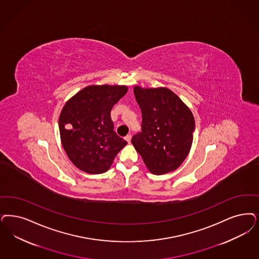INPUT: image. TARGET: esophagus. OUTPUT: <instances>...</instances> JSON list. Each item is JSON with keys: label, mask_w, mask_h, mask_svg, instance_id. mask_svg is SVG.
I'll use <instances>...</instances> for the list:
<instances>
[{"label": "esophagus", "mask_w": 259, "mask_h": 259, "mask_svg": "<svg viewBox=\"0 0 259 259\" xmlns=\"http://www.w3.org/2000/svg\"><path fill=\"white\" fill-rule=\"evenodd\" d=\"M131 138H132V136H131V135H127V136L125 137V140H126V142H127V143H130V142H131Z\"/></svg>", "instance_id": "1"}]
</instances>
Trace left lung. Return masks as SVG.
Wrapping results in <instances>:
<instances>
[{"mask_svg":"<svg viewBox=\"0 0 259 259\" xmlns=\"http://www.w3.org/2000/svg\"><path fill=\"white\" fill-rule=\"evenodd\" d=\"M142 111V132L132 143L150 172L162 175L177 169L190 150L195 121L191 111L166 88H134Z\"/></svg>","mask_w":259,"mask_h":259,"instance_id":"left-lung-1","label":"left lung"}]
</instances>
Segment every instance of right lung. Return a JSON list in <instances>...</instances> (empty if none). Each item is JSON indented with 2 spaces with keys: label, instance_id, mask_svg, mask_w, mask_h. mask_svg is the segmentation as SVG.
Masks as SVG:
<instances>
[{
  "label": "right lung",
  "instance_id": "obj_1",
  "mask_svg": "<svg viewBox=\"0 0 259 259\" xmlns=\"http://www.w3.org/2000/svg\"><path fill=\"white\" fill-rule=\"evenodd\" d=\"M125 86H89L65 104L59 116L63 147L71 162L89 174L106 172L127 142L114 131L111 110Z\"/></svg>",
  "mask_w": 259,
  "mask_h": 259
}]
</instances>
